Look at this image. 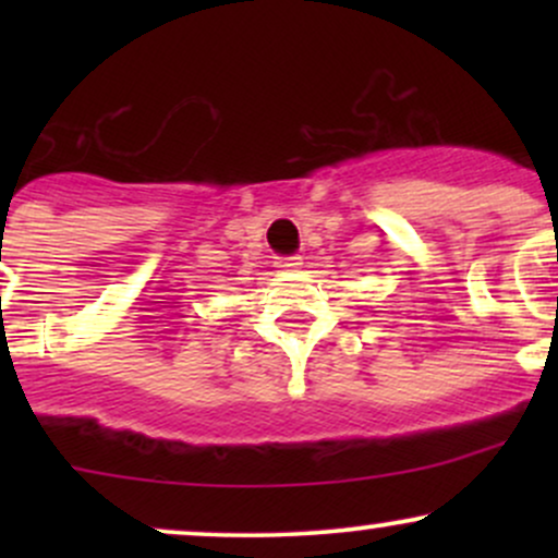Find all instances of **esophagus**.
<instances>
[{
	"mask_svg": "<svg viewBox=\"0 0 558 558\" xmlns=\"http://www.w3.org/2000/svg\"><path fill=\"white\" fill-rule=\"evenodd\" d=\"M299 265L301 257H296V254H291V257H278V262H275V267H280V270H296Z\"/></svg>",
	"mask_w": 558,
	"mask_h": 558,
	"instance_id": "1",
	"label": "esophagus"
}]
</instances>
